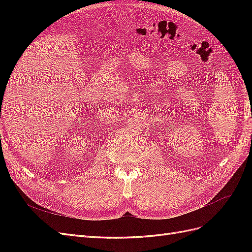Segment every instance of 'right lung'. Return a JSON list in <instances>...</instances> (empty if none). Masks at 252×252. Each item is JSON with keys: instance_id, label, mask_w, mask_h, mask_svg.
I'll return each mask as SVG.
<instances>
[{"instance_id": "add662e5", "label": "right lung", "mask_w": 252, "mask_h": 252, "mask_svg": "<svg viewBox=\"0 0 252 252\" xmlns=\"http://www.w3.org/2000/svg\"><path fill=\"white\" fill-rule=\"evenodd\" d=\"M0 119H1V114H0Z\"/></svg>"}]
</instances>
